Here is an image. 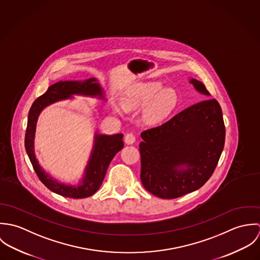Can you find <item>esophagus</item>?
Masks as SVG:
<instances>
[{
  "label": "esophagus",
  "mask_w": 260,
  "mask_h": 260,
  "mask_svg": "<svg viewBox=\"0 0 260 260\" xmlns=\"http://www.w3.org/2000/svg\"><path fill=\"white\" fill-rule=\"evenodd\" d=\"M136 138H135V135L132 134V133H128L125 135V143L128 144V145H131L135 142Z\"/></svg>",
  "instance_id": "34e87169"
}]
</instances>
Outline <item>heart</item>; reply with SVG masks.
Wrapping results in <instances>:
<instances>
[{
	"instance_id": "obj_1",
	"label": "heart",
	"mask_w": 260,
	"mask_h": 260,
	"mask_svg": "<svg viewBox=\"0 0 260 260\" xmlns=\"http://www.w3.org/2000/svg\"><path fill=\"white\" fill-rule=\"evenodd\" d=\"M149 102L144 113L146 120L160 123L177 107L178 94L172 88L163 89L160 82H145L132 86L122 99L123 106L129 110L142 107Z\"/></svg>"
}]
</instances>
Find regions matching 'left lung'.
Segmentation results:
<instances>
[{
  "instance_id": "8db88e82",
  "label": "left lung",
  "mask_w": 260,
  "mask_h": 260,
  "mask_svg": "<svg viewBox=\"0 0 260 260\" xmlns=\"http://www.w3.org/2000/svg\"><path fill=\"white\" fill-rule=\"evenodd\" d=\"M190 83L209 96L204 84ZM141 181L153 195L174 199L204 185L213 174L225 142L222 111L215 99H205L164 124L141 133Z\"/></svg>"
}]
</instances>
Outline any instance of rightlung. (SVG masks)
<instances>
[{"mask_svg":"<svg viewBox=\"0 0 260 260\" xmlns=\"http://www.w3.org/2000/svg\"><path fill=\"white\" fill-rule=\"evenodd\" d=\"M73 95L104 97L103 90L95 78H90L85 81H60L51 85L46 93L34 101L29 111L25 135V148L39 179L44 185L59 195L78 199L89 197L97 192L104 180L112 159L124 147V143L122 141L123 134L121 133L115 135L96 133L91 157L85 169L84 177L78 186L61 183L46 173L40 166L34 150L38 117L45 107L58 101L70 99Z\"/></svg>","mask_w":260,"mask_h":260,"instance_id":"1","label":"right lung"}]
</instances>
